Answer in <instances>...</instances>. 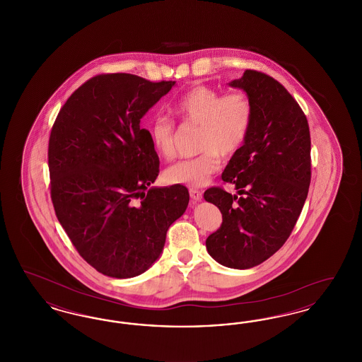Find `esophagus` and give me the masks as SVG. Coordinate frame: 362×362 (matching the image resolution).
I'll return each instance as SVG.
<instances>
[{"instance_id": "esophagus-1", "label": "esophagus", "mask_w": 362, "mask_h": 362, "mask_svg": "<svg viewBox=\"0 0 362 362\" xmlns=\"http://www.w3.org/2000/svg\"><path fill=\"white\" fill-rule=\"evenodd\" d=\"M189 197H191L192 204H197V202L202 201V192L199 189H189Z\"/></svg>"}]
</instances>
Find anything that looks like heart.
Here are the masks:
<instances>
[{
  "label": "heart",
  "mask_w": 362,
  "mask_h": 362,
  "mask_svg": "<svg viewBox=\"0 0 362 362\" xmlns=\"http://www.w3.org/2000/svg\"><path fill=\"white\" fill-rule=\"evenodd\" d=\"M171 108L185 123L201 127L198 149L202 153L175 163L165 171V179L171 185L201 187L220 170V155L229 158L243 148L252 123V104L240 90L223 95L213 88L198 86L175 99ZM151 137L158 155L173 158L176 126L171 118L156 117Z\"/></svg>",
  "instance_id": "heart-1"
}]
</instances>
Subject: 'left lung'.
Returning <instances> with one entry per match:
<instances>
[{"instance_id":"8db88e82","label":"left lung","mask_w":362,"mask_h":362,"mask_svg":"<svg viewBox=\"0 0 362 362\" xmlns=\"http://www.w3.org/2000/svg\"><path fill=\"white\" fill-rule=\"evenodd\" d=\"M229 86L247 93L252 123L221 176L238 195L220 187L204 194L223 214L206 248L220 264L244 270L276 254L292 233L310 189V136L303 110L273 77L245 70Z\"/></svg>"}]
</instances>
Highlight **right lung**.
<instances>
[{"mask_svg":"<svg viewBox=\"0 0 362 362\" xmlns=\"http://www.w3.org/2000/svg\"><path fill=\"white\" fill-rule=\"evenodd\" d=\"M173 86L127 73L100 74L73 92L54 122V210L78 254L104 276L145 273L189 205L185 186H152L160 161L141 126Z\"/></svg>","mask_w":362,"mask_h":362,"instance_id":"obj_1","label":"right lung"}]
</instances>
